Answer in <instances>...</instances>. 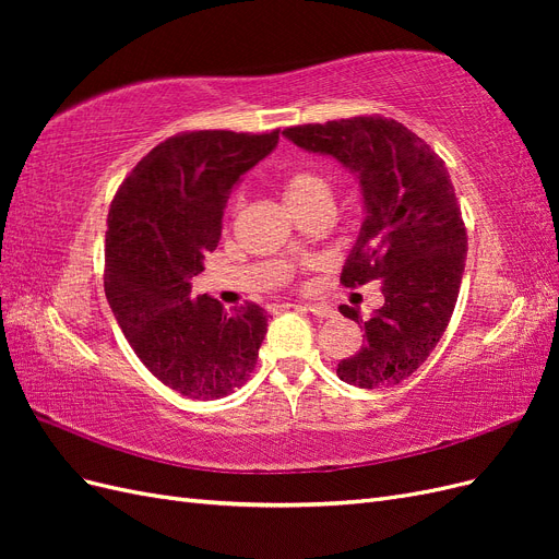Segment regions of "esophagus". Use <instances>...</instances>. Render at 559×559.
I'll return each mask as SVG.
<instances>
[{
    "mask_svg": "<svg viewBox=\"0 0 559 559\" xmlns=\"http://www.w3.org/2000/svg\"><path fill=\"white\" fill-rule=\"evenodd\" d=\"M306 310L314 317H333L335 314V310L331 306H324V302H308Z\"/></svg>",
    "mask_w": 559,
    "mask_h": 559,
    "instance_id": "1",
    "label": "esophagus"
}]
</instances>
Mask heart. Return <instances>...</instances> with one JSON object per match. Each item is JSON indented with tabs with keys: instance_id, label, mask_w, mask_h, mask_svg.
Masks as SVG:
<instances>
[{
	"instance_id": "heart-1",
	"label": "heart",
	"mask_w": 559,
	"mask_h": 559,
	"mask_svg": "<svg viewBox=\"0 0 559 559\" xmlns=\"http://www.w3.org/2000/svg\"><path fill=\"white\" fill-rule=\"evenodd\" d=\"M280 189L286 207L292 212L302 205H310L314 200H329L326 179L314 170H308V167H292V170H286L282 175Z\"/></svg>"
}]
</instances>
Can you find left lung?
<instances>
[{"mask_svg": "<svg viewBox=\"0 0 559 559\" xmlns=\"http://www.w3.org/2000/svg\"><path fill=\"white\" fill-rule=\"evenodd\" d=\"M284 138L331 156L359 181L364 224L343 265V284L382 280L384 306L361 319L366 331L337 378L361 389L403 382L427 361L452 317L466 261V228L445 163L403 123L354 116L286 128Z\"/></svg>", "mask_w": 559, "mask_h": 559, "instance_id": "left-lung-1", "label": "left lung"}]
</instances>
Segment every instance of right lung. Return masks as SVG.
<instances>
[{
  "instance_id": "add662e5",
  "label": "right lung",
  "mask_w": 559,
  "mask_h": 559,
  "mask_svg": "<svg viewBox=\"0 0 559 559\" xmlns=\"http://www.w3.org/2000/svg\"><path fill=\"white\" fill-rule=\"evenodd\" d=\"M280 142L198 130L165 140L134 165L107 218L105 294L130 347L177 394L212 401L247 382L267 331L265 310L226 312L191 298V280L222 238L230 191Z\"/></svg>"
}]
</instances>
